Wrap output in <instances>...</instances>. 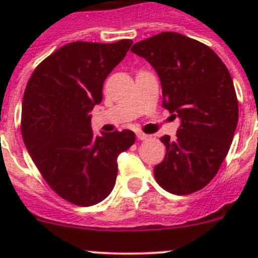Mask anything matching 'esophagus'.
Listing matches in <instances>:
<instances>
[{
    "mask_svg": "<svg viewBox=\"0 0 258 258\" xmlns=\"http://www.w3.org/2000/svg\"><path fill=\"white\" fill-rule=\"evenodd\" d=\"M137 137H138V140H141V141L150 140L149 134H145V133H142V132H140V133H137Z\"/></svg>",
    "mask_w": 258,
    "mask_h": 258,
    "instance_id": "34e87169",
    "label": "esophagus"
}]
</instances>
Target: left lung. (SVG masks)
Listing matches in <instances>:
<instances>
[{
  "label": "left lung",
  "mask_w": 258,
  "mask_h": 258,
  "mask_svg": "<svg viewBox=\"0 0 258 258\" xmlns=\"http://www.w3.org/2000/svg\"><path fill=\"white\" fill-rule=\"evenodd\" d=\"M131 50L155 68L163 107L181 118L175 140L160 138L166 152L154 168L156 182L174 195L202 190L217 174L238 124L229 70L211 47L175 32H161Z\"/></svg>",
  "instance_id": "obj_1"
}]
</instances>
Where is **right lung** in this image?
Wrapping results in <instances>:
<instances>
[{"instance_id":"obj_1","label":"right lung","mask_w":258,"mask_h":258,"mask_svg":"<svg viewBox=\"0 0 258 258\" xmlns=\"http://www.w3.org/2000/svg\"><path fill=\"white\" fill-rule=\"evenodd\" d=\"M132 44L71 42L41 61L27 84L20 125L24 145L51 190L76 206H94L108 197L118 154L136 141L127 129L95 136L89 115L102 102L106 77Z\"/></svg>"}]
</instances>
